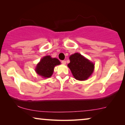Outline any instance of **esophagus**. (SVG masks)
Instances as JSON below:
<instances>
[{
    "label": "esophagus",
    "mask_w": 125,
    "mask_h": 125,
    "mask_svg": "<svg viewBox=\"0 0 125 125\" xmlns=\"http://www.w3.org/2000/svg\"><path fill=\"white\" fill-rule=\"evenodd\" d=\"M61 63H62V64H66V61H65V60H62V61H61Z\"/></svg>",
    "instance_id": "34e87169"
}]
</instances>
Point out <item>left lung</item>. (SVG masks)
Returning <instances> with one entry per match:
<instances>
[{"mask_svg":"<svg viewBox=\"0 0 125 125\" xmlns=\"http://www.w3.org/2000/svg\"><path fill=\"white\" fill-rule=\"evenodd\" d=\"M70 62L68 66L76 80H86L93 72L94 64L80 53H76L69 57Z\"/></svg>","mask_w":125,"mask_h":125,"instance_id":"obj_1","label":"left lung"}]
</instances>
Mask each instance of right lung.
Instances as JSON below:
<instances>
[{
  "label": "right lung",
  "mask_w": 125,
  "mask_h": 125,
  "mask_svg": "<svg viewBox=\"0 0 125 125\" xmlns=\"http://www.w3.org/2000/svg\"><path fill=\"white\" fill-rule=\"evenodd\" d=\"M59 64H60V62L57 59L52 58L50 56H46L37 64L35 71L40 76L48 78L53 73L54 66Z\"/></svg>",
  "instance_id": "1"
}]
</instances>
